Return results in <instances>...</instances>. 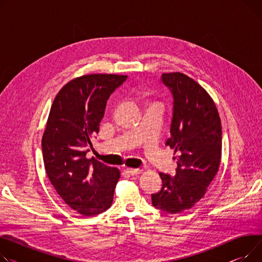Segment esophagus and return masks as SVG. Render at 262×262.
<instances>
[{
    "instance_id": "obj_1",
    "label": "esophagus",
    "mask_w": 262,
    "mask_h": 262,
    "mask_svg": "<svg viewBox=\"0 0 262 262\" xmlns=\"http://www.w3.org/2000/svg\"><path fill=\"white\" fill-rule=\"evenodd\" d=\"M124 171L126 173H128V175L136 176V175H139V173H141L142 169H140V168H126Z\"/></svg>"
}]
</instances>
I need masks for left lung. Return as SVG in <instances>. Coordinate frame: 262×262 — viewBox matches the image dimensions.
I'll return each mask as SVG.
<instances>
[{
  "mask_svg": "<svg viewBox=\"0 0 262 262\" xmlns=\"http://www.w3.org/2000/svg\"><path fill=\"white\" fill-rule=\"evenodd\" d=\"M171 92V137L165 145L178 151L176 175L160 172L162 188L151 195L158 210L178 214L193 207L207 191L221 161L222 130L219 113L203 87L182 73L162 75Z\"/></svg>",
  "mask_w": 262,
  "mask_h": 262,
  "instance_id": "obj_1",
  "label": "left lung"
}]
</instances>
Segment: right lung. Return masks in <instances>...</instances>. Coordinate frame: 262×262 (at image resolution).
Listing matches in <instances>:
<instances>
[{"mask_svg":"<svg viewBox=\"0 0 262 262\" xmlns=\"http://www.w3.org/2000/svg\"><path fill=\"white\" fill-rule=\"evenodd\" d=\"M126 78L92 74L73 79L58 93L48 115L42 137L46 173L64 202L84 216L105 212L113 203L120 170L87 159L86 152L111 94Z\"/></svg>","mask_w":262,"mask_h":262,"instance_id":"obj_1","label":"right lung"}]
</instances>
